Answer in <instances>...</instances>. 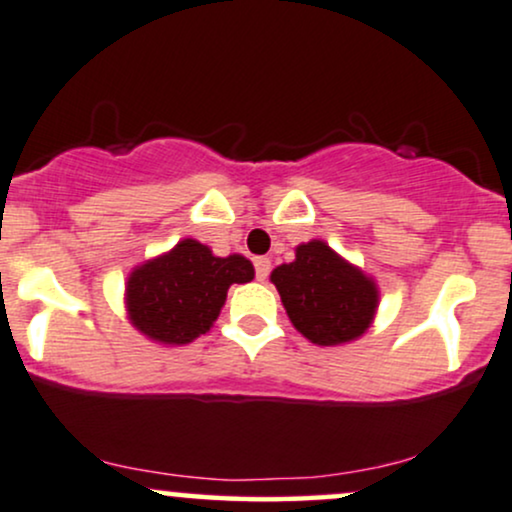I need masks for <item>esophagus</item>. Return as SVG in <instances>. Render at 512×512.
<instances>
[{
    "instance_id": "1",
    "label": "esophagus",
    "mask_w": 512,
    "mask_h": 512,
    "mask_svg": "<svg viewBox=\"0 0 512 512\" xmlns=\"http://www.w3.org/2000/svg\"><path fill=\"white\" fill-rule=\"evenodd\" d=\"M272 272V262L267 260V257H257L255 260V274H257V281H264Z\"/></svg>"
}]
</instances>
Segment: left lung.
<instances>
[{"label":"left lung","instance_id":"1","mask_svg":"<svg viewBox=\"0 0 512 512\" xmlns=\"http://www.w3.org/2000/svg\"><path fill=\"white\" fill-rule=\"evenodd\" d=\"M291 325L317 346L356 342L373 325L380 291L373 276L344 260L325 240H308L296 248V260L274 269Z\"/></svg>","mask_w":512,"mask_h":512}]
</instances>
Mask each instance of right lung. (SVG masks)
<instances>
[{
	"mask_svg": "<svg viewBox=\"0 0 512 512\" xmlns=\"http://www.w3.org/2000/svg\"><path fill=\"white\" fill-rule=\"evenodd\" d=\"M255 279L248 257H219L209 245L182 238L175 248L132 269L125 284L127 320L163 346H182L207 334L233 284Z\"/></svg>",
	"mask_w": 512,
	"mask_h": 512,
	"instance_id": "obj_1",
	"label": "right lung"
}]
</instances>
